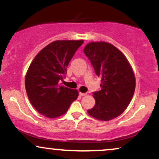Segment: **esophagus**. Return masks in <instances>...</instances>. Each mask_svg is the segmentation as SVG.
Wrapping results in <instances>:
<instances>
[{
  "instance_id": "esophagus-1",
  "label": "esophagus",
  "mask_w": 159,
  "mask_h": 159,
  "mask_svg": "<svg viewBox=\"0 0 159 159\" xmlns=\"http://www.w3.org/2000/svg\"><path fill=\"white\" fill-rule=\"evenodd\" d=\"M79 95L81 96H86V95H87V93H81V92H80L79 93Z\"/></svg>"
}]
</instances>
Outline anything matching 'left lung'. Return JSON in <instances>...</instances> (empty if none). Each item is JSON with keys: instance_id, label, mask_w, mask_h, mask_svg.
I'll list each match as a JSON object with an SVG mask.
<instances>
[{"instance_id": "left-lung-1", "label": "left lung", "mask_w": 159, "mask_h": 159, "mask_svg": "<svg viewBox=\"0 0 159 159\" xmlns=\"http://www.w3.org/2000/svg\"><path fill=\"white\" fill-rule=\"evenodd\" d=\"M84 52L101 78V90L93 93L96 104L87 112L99 120L114 119L126 109L134 95L135 77L132 67L123 53L108 43H90Z\"/></svg>"}]
</instances>
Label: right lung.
Listing matches in <instances>:
<instances>
[{
	"label": "right lung",
	"mask_w": 159,
	"mask_h": 159,
	"mask_svg": "<svg viewBox=\"0 0 159 159\" xmlns=\"http://www.w3.org/2000/svg\"><path fill=\"white\" fill-rule=\"evenodd\" d=\"M83 40H57L42 49L33 60L25 77V89L35 109L48 118L64 114L78 91L60 86L69 63Z\"/></svg>",
	"instance_id": "add662e5"
}]
</instances>
